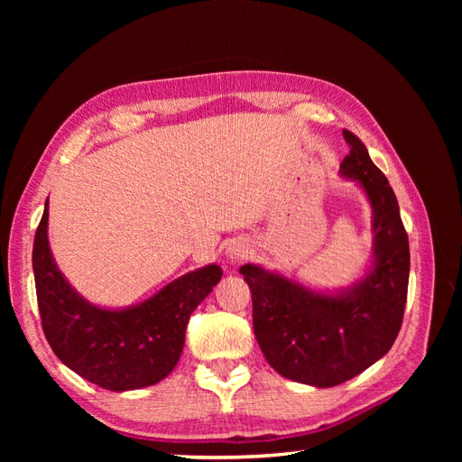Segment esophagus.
<instances>
[{"mask_svg": "<svg viewBox=\"0 0 462 462\" xmlns=\"http://www.w3.org/2000/svg\"><path fill=\"white\" fill-rule=\"evenodd\" d=\"M246 254H248V246L245 245V241L233 239L231 243H227L226 256L229 262H241L243 258H246Z\"/></svg>", "mask_w": 462, "mask_h": 462, "instance_id": "esophagus-1", "label": "esophagus"}]
</instances>
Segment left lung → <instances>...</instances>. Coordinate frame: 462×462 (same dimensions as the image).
I'll return each instance as SVG.
<instances>
[{"mask_svg":"<svg viewBox=\"0 0 462 462\" xmlns=\"http://www.w3.org/2000/svg\"><path fill=\"white\" fill-rule=\"evenodd\" d=\"M339 173L365 190L372 206V262L345 289L316 291L256 263L241 265L253 292L256 341L268 365L287 380L333 387L370 368L395 343L407 302L411 253L399 204L385 175L351 131Z\"/></svg>","mask_w":462,"mask_h":462,"instance_id":"obj_1","label":"left lung"}]
</instances>
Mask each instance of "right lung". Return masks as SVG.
<instances>
[{
    "label": "right lung",
    "instance_id": "right-lung-1",
    "mask_svg": "<svg viewBox=\"0 0 462 462\" xmlns=\"http://www.w3.org/2000/svg\"><path fill=\"white\" fill-rule=\"evenodd\" d=\"M48 200L34 236L32 270L46 339L67 368L109 391L143 389L171 374L194 309L223 275L217 263L180 275L150 299L104 309L71 287L48 241Z\"/></svg>",
    "mask_w": 462,
    "mask_h": 462
}]
</instances>
